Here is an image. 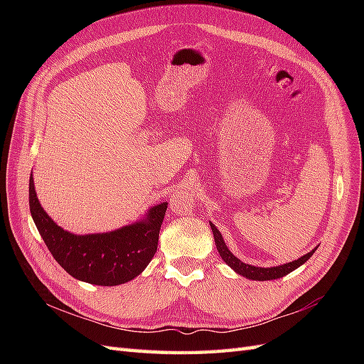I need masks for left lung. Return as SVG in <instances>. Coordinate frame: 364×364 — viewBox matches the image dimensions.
Wrapping results in <instances>:
<instances>
[{"instance_id": "left-lung-1", "label": "left lung", "mask_w": 364, "mask_h": 364, "mask_svg": "<svg viewBox=\"0 0 364 364\" xmlns=\"http://www.w3.org/2000/svg\"><path fill=\"white\" fill-rule=\"evenodd\" d=\"M213 229V234H214V240H215V246L217 250L220 253V257L222 259L228 264L230 269H234L238 274L241 277H245L247 279H253V281H270V279H278L285 277V274H289L290 272L296 270L297 267H301L305 261H308L311 258L313 253L316 252V249H313L311 252H308L306 255L301 257L299 259L287 262V264H282V266H277V267H255V266H250V264H246L243 261H240L232 252L228 249V246L225 245L223 237L220 234V230L209 222Z\"/></svg>"}]
</instances>
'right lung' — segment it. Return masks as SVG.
<instances>
[{
	"mask_svg": "<svg viewBox=\"0 0 364 364\" xmlns=\"http://www.w3.org/2000/svg\"><path fill=\"white\" fill-rule=\"evenodd\" d=\"M28 203L42 240L73 278L94 285H119L144 270L158 249L167 202L150 208L139 222L105 234L75 235L53 222L41 206L30 176Z\"/></svg>",
	"mask_w": 364,
	"mask_h": 364,
	"instance_id": "1",
	"label": "right lung"
}]
</instances>
